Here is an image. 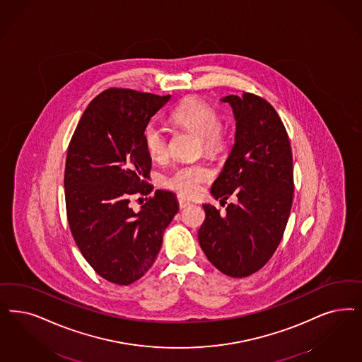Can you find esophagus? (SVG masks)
I'll return each mask as SVG.
<instances>
[{"label": "esophagus", "instance_id": "34e87169", "mask_svg": "<svg viewBox=\"0 0 362 362\" xmlns=\"http://www.w3.org/2000/svg\"><path fill=\"white\" fill-rule=\"evenodd\" d=\"M177 203H179V207H180V209H186L187 206L191 204V202H189V200L185 199L183 197H177Z\"/></svg>", "mask_w": 362, "mask_h": 362}]
</instances>
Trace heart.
Listing matches in <instances>:
<instances>
[{
  "label": "heart",
  "instance_id": "b5f03b06",
  "mask_svg": "<svg viewBox=\"0 0 362 362\" xmlns=\"http://www.w3.org/2000/svg\"><path fill=\"white\" fill-rule=\"evenodd\" d=\"M171 120L177 127L199 135V147L207 153L216 155L227 147V128L219 124L218 112L203 100L189 98L182 101L171 113ZM143 140L152 159L162 160L167 156V139L158 125H147L143 132ZM211 177L212 171L209 165L195 163L175 168L165 177L164 185L182 197H194L199 192L202 185Z\"/></svg>",
  "mask_w": 362,
  "mask_h": 362
}]
</instances>
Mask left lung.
<instances>
[{"mask_svg": "<svg viewBox=\"0 0 362 362\" xmlns=\"http://www.w3.org/2000/svg\"><path fill=\"white\" fill-rule=\"evenodd\" d=\"M233 108L235 143L211 187L215 199L237 198L225 215L203 204L199 245L223 274L243 278L273 257L293 204V155L285 125L270 103L252 93L221 100Z\"/></svg>", "mask_w": 362, "mask_h": 362, "instance_id": "8db88e82", "label": "left lung"}]
</instances>
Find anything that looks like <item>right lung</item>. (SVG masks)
<instances>
[{"label":"right lung","mask_w":362,"mask_h":362,"mask_svg":"<svg viewBox=\"0 0 362 362\" xmlns=\"http://www.w3.org/2000/svg\"><path fill=\"white\" fill-rule=\"evenodd\" d=\"M170 99L110 88L89 103L68 147L64 187L71 233L93 270L116 285H131L150 270L179 211L176 195L165 189H156L139 211L129 204L134 195L152 191L143 132Z\"/></svg>","instance_id":"1"}]
</instances>
